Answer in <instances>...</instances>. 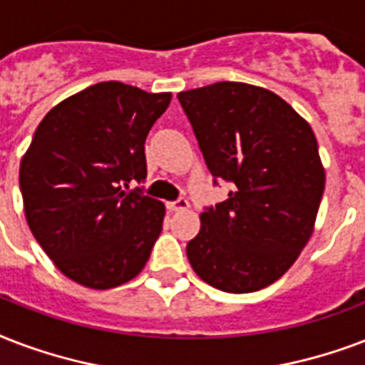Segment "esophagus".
Here are the masks:
<instances>
[{
  "label": "esophagus",
  "instance_id": "obj_1",
  "mask_svg": "<svg viewBox=\"0 0 365 365\" xmlns=\"http://www.w3.org/2000/svg\"><path fill=\"white\" fill-rule=\"evenodd\" d=\"M169 211H186V209L190 207V203H188V200L186 197H179L177 202H171L168 203Z\"/></svg>",
  "mask_w": 365,
  "mask_h": 365
}]
</instances>
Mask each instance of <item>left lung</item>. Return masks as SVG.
<instances>
[{
  "label": "left lung",
  "mask_w": 365,
  "mask_h": 365,
  "mask_svg": "<svg viewBox=\"0 0 365 365\" xmlns=\"http://www.w3.org/2000/svg\"><path fill=\"white\" fill-rule=\"evenodd\" d=\"M177 97L211 175L234 185L228 200L200 215L188 261L217 289H262L314 232L326 186L314 131L284 98L251 83L219 81Z\"/></svg>",
  "instance_id": "obj_1"
}]
</instances>
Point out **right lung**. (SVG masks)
<instances>
[{
	"mask_svg": "<svg viewBox=\"0 0 365 365\" xmlns=\"http://www.w3.org/2000/svg\"><path fill=\"white\" fill-rule=\"evenodd\" d=\"M171 93L101 81L45 114L21 160L24 217L66 278L110 289L140 274L165 205L129 192L146 177L144 140Z\"/></svg>",
	"mask_w": 365,
	"mask_h": 365,
	"instance_id": "right-lung-1",
	"label": "right lung"
}]
</instances>
